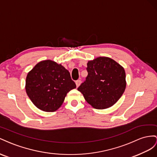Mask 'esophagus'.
<instances>
[{
	"mask_svg": "<svg viewBox=\"0 0 157 157\" xmlns=\"http://www.w3.org/2000/svg\"><path fill=\"white\" fill-rule=\"evenodd\" d=\"M80 84H81V80H77V81L75 82V85L77 87H78L80 86Z\"/></svg>",
	"mask_w": 157,
	"mask_h": 157,
	"instance_id": "34e87169",
	"label": "esophagus"
}]
</instances>
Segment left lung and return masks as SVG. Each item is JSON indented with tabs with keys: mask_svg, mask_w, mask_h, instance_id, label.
<instances>
[{
	"mask_svg": "<svg viewBox=\"0 0 157 157\" xmlns=\"http://www.w3.org/2000/svg\"><path fill=\"white\" fill-rule=\"evenodd\" d=\"M88 75L78 90L96 109L113 106L126 89L124 68L113 59L99 56L87 62Z\"/></svg>",
	"mask_w": 157,
	"mask_h": 157,
	"instance_id": "obj_1",
	"label": "left lung"
}]
</instances>
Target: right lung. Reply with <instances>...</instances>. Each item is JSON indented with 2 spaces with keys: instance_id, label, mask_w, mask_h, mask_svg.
<instances>
[{
  "instance_id": "1",
  "label": "right lung",
  "mask_w": 157,
  "mask_h": 157,
  "mask_svg": "<svg viewBox=\"0 0 157 157\" xmlns=\"http://www.w3.org/2000/svg\"><path fill=\"white\" fill-rule=\"evenodd\" d=\"M25 91L33 105L44 112H55L70 91L76 87L70 72L61 64L42 60L27 75Z\"/></svg>"
}]
</instances>
